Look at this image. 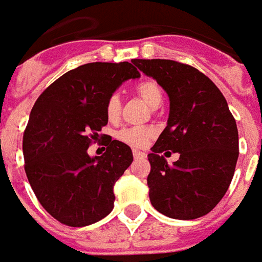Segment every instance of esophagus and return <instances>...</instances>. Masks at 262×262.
Instances as JSON below:
<instances>
[{
	"instance_id": "obj_1",
	"label": "esophagus",
	"mask_w": 262,
	"mask_h": 262,
	"mask_svg": "<svg viewBox=\"0 0 262 262\" xmlns=\"http://www.w3.org/2000/svg\"><path fill=\"white\" fill-rule=\"evenodd\" d=\"M147 154L146 153H143V151H139V150H133V157L135 159H144Z\"/></svg>"
}]
</instances>
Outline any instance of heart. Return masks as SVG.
<instances>
[{
  "label": "heart",
  "mask_w": 262,
  "mask_h": 262,
  "mask_svg": "<svg viewBox=\"0 0 262 262\" xmlns=\"http://www.w3.org/2000/svg\"><path fill=\"white\" fill-rule=\"evenodd\" d=\"M136 92L140 97L146 101V102L157 108L163 102V90L157 81L154 80H143L136 85ZM120 112H122V99H120L119 94H111L105 102V114L108 118L109 122H116L120 118ZM154 132L148 127H142V126H129V127H123L116 133V137L120 142L125 143L130 147L142 148L147 146L150 139L153 137Z\"/></svg>",
  "instance_id": "obj_1"
}]
</instances>
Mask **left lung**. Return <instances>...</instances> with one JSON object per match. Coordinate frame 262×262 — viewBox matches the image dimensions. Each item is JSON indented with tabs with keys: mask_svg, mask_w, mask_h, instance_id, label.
I'll use <instances>...</instances> for the list:
<instances>
[{
	"mask_svg": "<svg viewBox=\"0 0 262 262\" xmlns=\"http://www.w3.org/2000/svg\"><path fill=\"white\" fill-rule=\"evenodd\" d=\"M170 97V116L148 154L150 202L172 219L209 213L225 196L238 159V132L223 94L199 70L164 59L133 60ZM180 153L168 165L161 152Z\"/></svg>",
	"mask_w": 262,
	"mask_h": 262,
	"instance_id": "obj_1",
	"label": "left lung"
}]
</instances>
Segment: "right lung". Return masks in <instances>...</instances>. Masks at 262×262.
Listing matches in <instances>:
<instances>
[{"mask_svg":"<svg viewBox=\"0 0 262 262\" xmlns=\"http://www.w3.org/2000/svg\"><path fill=\"white\" fill-rule=\"evenodd\" d=\"M140 73L132 63H88L70 70L40 94L24 132L25 172L37 201L60 223L82 227L114 209L115 182L132 164L130 147L109 137L106 151L90 157L108 123L105 102Z\"/></svg>","mask_w":262,"mask_h":262,"instance_id":"obj_1","label":"right lung"}]
</instances>
